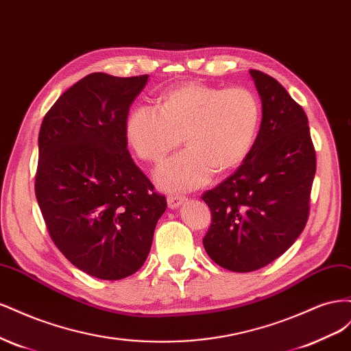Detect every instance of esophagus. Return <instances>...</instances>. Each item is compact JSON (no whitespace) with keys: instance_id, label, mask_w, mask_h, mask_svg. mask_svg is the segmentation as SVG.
I'll list each match as a JSON object with an SVG mask.
<instances>
[{"instance_id":"1","label":"esophagus","mask_w":351,"mask_h":351,"mask_svg":"<svg viewBox=\"0 0 351 351\" xmlns=\"http://www.w3.org/2000/svg\"><path fill=\"white\" fill-rule=\"evenodd\" d=\"M184 200H186V197H184V196L171 195V196H168V197H167V204H168V206L171 208V209H176V208H178L180 205H183V204H184Z\"/></svg>"}]
</instances>
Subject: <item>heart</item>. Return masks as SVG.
<instances>
[{
  "mask_svg": "<svg viewBox=\"0 0 351 351\" xmlns=\"http://www.w3.org/2000/svg\"><path fill=\"white\" fill-rule=\"evenodd\" d=\"M158 111L136 107L125 121V137L143 161L161 162L183 142L187 146L155 173L167 190H192L215 171L243 164L256 142L261 104L250 89H221L187 82L161 95Z\"/></svg>",
  "mask_w": 351,
  "mask_h": 351,
  "instance_id": "b5f03b06",
  "label": "heart"
}]
</instances>
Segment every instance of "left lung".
<instances>
[{
  "instance_id": "left-lung-1",
  "label": "left lung",
  "mask_w": 351,
  "mask_h": 351,
  "mask_svg": "<svg viewBox=\"0 0 351 351\" xmlns=\"http://www.w3.org/2000/svg\"><path fill=\"white\" fill-rule=\"evenodd\" d=\"M250 76L262 101L256 142L234 173L202 195L212 214L205 250L232 272L267 267L290 249L309 217L316 173L303 108L268 74Z\"/></svg>"
}]
</instances>
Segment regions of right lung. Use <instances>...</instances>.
I'll list each match as a JSON object with an SVG mask.
<instances>
[{
  "label": "right lung",
  "mask_w": 351,
  "mask_h": 351,
  "mask_svg": "<svg viewBox=\"0 0 351 351\" xmlns=\"http://www.w3.org/2000/svg\"><path fill=\"white\" fill-rule=\"evenodd\" d=\"M147 77L88 74L40 124L35 193L42 217L60 252L99 280L141 269L167 209L127 151V115Z\"/></svg>",
  "instance_id": "right-lung-1"
}]
</instances>
